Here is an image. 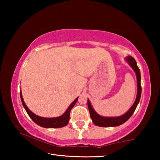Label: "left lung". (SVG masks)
Segmentation results:
<instances>
[{"label": "left lung", "instance_id": "1", "mask_svg": "<svg viewBox=\"0 0 160 160\" xmlns=\"http://www.w3.org/2000/svg\"><path fill=\"white\" fill-rule=\"evenodd\" d=\"M126 60L130 65V66H131L132 68V70H134L137 77L138 92H137V97H136V99H135L134 104H132V106L131 107V109H130L128 112H127L126 113H124V114L122 116H117V117H104V116L99 115L98 113L94 110L92 107L90 100L88 99V106L89 112H90L92 121V122L94 123V125L98 126L100 127H114V126H120L121 124L125 123L126 121L128 120L130 117L132 115V113H134L135 110L138 106V103L140 102V96H141V91H142L141 85H140V80H141V78H140V69L137 66L136 61H135L134 58H132V56H128V57L126 58Z\"/></svg>", "mask_w": 160, "mask_h": 160}]
</instances>
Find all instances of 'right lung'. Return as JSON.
<instances>
[{
    "label": "right lung",
    "mask_w": 160,
    "mask_h": 160,
    "mask_svg": "<svg viewBox=\"0 0 160 160\" xmlns=\"http://www.w3.org/2000/svg\"><path fill=\"white\" fill-rule=\"evenodd\" d=\"M20 98L24 108H25L27 113L29 115V117L32 118V120L34 121L35 123H37V125H39L42 127L47 128H61V127L66 126L68 123L69 119H70V110L72 109V108L75 106V104H76L78 101V97H77L68 108L67 110L66 111L63 115L58 117L56 118H43L41 116H39L36 114H34L33 112H32L30 110L28 109V107H27L25 104L24 99L22 98V92H20Z\"/></svg>",
    "instance_id": "right-lung-1"
}]
</instances>
